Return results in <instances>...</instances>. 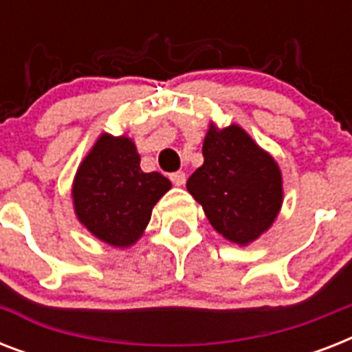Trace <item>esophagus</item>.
Here are the masks:
<instances>
[{
    "label": "esophagus",
    "mask_w": 352,
    "mask_h": 352,
    "mask_svg": "<svg viewBox=\"0 0 352 352\" xmlns=\"http://www.w3.org/2000/svg\"><path fill=\"white\" fill-rule=\"evenodd\" d=\"M170 179L175 186H182V184L186 182V173H184V171H175V173H171Z\"/></svg>",
    "instance_id": "34e87169"
}]
</instances>
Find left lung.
Masks as SVG:
<instances>
[{
    "instance_id": "1",
    "label": "left lung",
    "mask_w": 352,
    "mask_h": 352,
    "mask_svg": "<svg viewBox=\"0 0 352 352\" xmlns=\"http://www.w3.org/2000/svg\"><path fill=\"white\" fill-rule=\"evenodd\" d=\"M204 162L186 188L210 225L225 239L246 246L274 225L283 204V177L272 155L237 124L210 122Z\"/></svg>"
}]
</instances>
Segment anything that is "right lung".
Returning a JSON list of instances; mask_svg holds the SVG:
<instances>
[{
    "label": "right lung",
    "instance_id": "right-lung-1",
    "mask_svg": "<svg viewBox=\"0 0 352 352\" xmlns=\"http://www.w3.org/2000/svg\"><path fill=\"white\" fill-rule=\"evenodd\" d=\"M170 188L159 171L140 170L133 138L102 133L80 162L71 195L85 230L106 245L129 248L142 237L153 206Z\"/></svg>",
    "mask_w": 352,
    "mask_h": 352
}]
</instances>
